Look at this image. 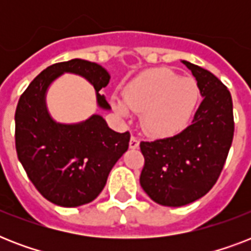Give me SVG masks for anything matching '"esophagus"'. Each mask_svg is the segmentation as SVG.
<instances>
[{
  "instance_id": "obj_1",
  "label": "esophagus",
  "mask_w": 251,
  "mask_h": 251,
  "mask_svg": "<svg viewBox=\"0 0 251 251\" xmlns=\"http://www.w3.org/2000/svg\"><path fill=\"white\" fill-rule=\"evenodd\" d=\"M129 147L131 150H135L139 147V141H138L137 138L131 137V139H130V143H129Z\"/></svg>"
}]
</instances>
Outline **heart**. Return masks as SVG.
Listing matches in <instances>:
<instances>
[{
	"label": "heart",
	"instance_id": "b5f03b06",
	"mask_svg": "<svg viewBox=\"0 0 251 251\" xmlns=\"http://www.w3.org/2000/svg\"><path fill=\"white\" fill-rule=\"evenodd\" d=\"M199 101V87L193 78L178 76L169 69H149L126 84L124 98L110 102L122 118L131 109L141 112V125L152 137H169L187 125Z\"/></svg>",
	"mask_w": 251,
	"mask_h": 251
}]
</instances>
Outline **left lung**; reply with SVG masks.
Masks as SVG:
<instances>
[{
  "label": "left lung",
  "instance_id": "8db88e82",
  "mask_svg": "<svg viewBox=\"0 0 251 251\" xmlns=\"http://www.w3.org/2000/svg\"><path fill=\"white\" fill-rule=\"evenodd\" d=\"M203 98L186 129L173 137L141 142V186L153 202L181 207L202 198L222 173L234 133L232 96L206 69L181 61Z\"/></svg>",
  "mask_w": 251,
  "mask_h": 251
}]
</instances>
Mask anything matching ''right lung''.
Instances as JSON below:
<instances>
[{
    "mask_svg": "<svg viewBox=\"0 0 251 251\" xmlns=\"http://www.w3.org/2000/svg\"><path fill=\"white\" fill-rule=\"evenodd\" d=\"M88 80L99 108L109 110L99 92L110 75L99 64L74 58L49 66L29 83L15 110L18 159L40 194L61 207L92 202L106 183L113 165L129 149L130 134L116 133L100 114L76 124L57 122L47 106V92L62 74Z\"/></svg>",
    "mask_w": 251,
    "mask_h": 251,
    "instance_id": "1",
    "label": "right lung"
}]
</instances>
